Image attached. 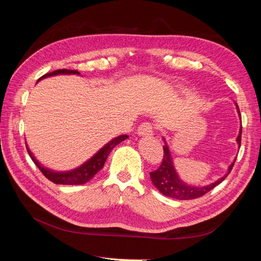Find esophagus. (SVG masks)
<instances>
[{
	"mask_svg": "<svg viewBox=\"0 0 261 261\" xmlns=\"http://www.w3.org/2000/svg\"><path fill=\"white\" fill-rule=\"evenodd\" d=\"M153 134L154 129L151 123H143V124L138 127V135L141 137H152Z\"/></svg>",
	"mask_w": 261,
	"mask_h": 261,
	"instance_id": "obj_1",
	"label": "esophagus"
}]
</instances>
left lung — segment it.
Returning a JSON list of instances; mask_svg holds the SVG:
<instances>
[{
    "label": "left lung",
    "mask_w": 261,
    "mask_h": 261,
    "mask_svg": "<svg viewBox=\"0 0 261 261\" xmlns=\"http://www.w3.org/2000/svg\"><path fill=\"white\" fill-rule=\"evenodd\" d=\"M236 105V109L238 115L241 116L240 109H238V106ZM241 136H242V121H241V129L238 132V136L236 138V141L238 144V148L241 147ZM165 141V146H163V160L161 166L158 168L155 171H152L149 173L151 176L152 183L154 187H155L159 191H160L163 196L174 198V199L178 200H190V199H196V198H199L204 196L205 193L211 191L212 189H214L216 185H219L222 180L227 177L228 174L230 173L233 163H235L236 159H233V161L230 166L228 167V171L226 175L222 176V177L216 179L214 183H211L208 185H204V187H196V185H191L185 183L184 180L180 179L179 175L175 169L173 158H171V153L169 146H168L166 139L163 138Z\"/></svg>",
    "instance_id": "8db88e82"
}]
</instances>
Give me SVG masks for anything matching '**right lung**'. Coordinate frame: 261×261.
<instances>
[{
	"instance_id": "right-lung-1",
	"label": "right lung",
	"mask_w": 261,
	"mask_h": 261,
	"mask_svg": "<svg viewBox=\"0 0 261 261\" xmlns=\"http://www.w3.org/2000/svg\"><path fill=\"white\" fill-rule=\"evenodd\" d=\"M56 74H81V73H79L77 70L61 69V70H56L54 72L46 73L45 76H42L39 81H41V79L47 78V77L56 76ZM126 138H129L126 135H121L116 137V138L112 139L110 141H108L103 147H101L93 156L88 159L86 162H84L82 166H79L77 168H74V169L68 170V171H54L53 169H49V168L42 166L41 163L35 159L33 153L30 151L28 145H26V148H28V152L30 154L31 159H32V161L35 163V166H37L39 169H40L41 173L45 175L48 179L51 180L53 183L79 185V184H85L86 182H88V180L93 178L96 175V173L102 169L105 162L107 160L109 153L112 152V149L116 146V145L122 143L123 140H125Z\"/></svg>"
}]
</instances>
